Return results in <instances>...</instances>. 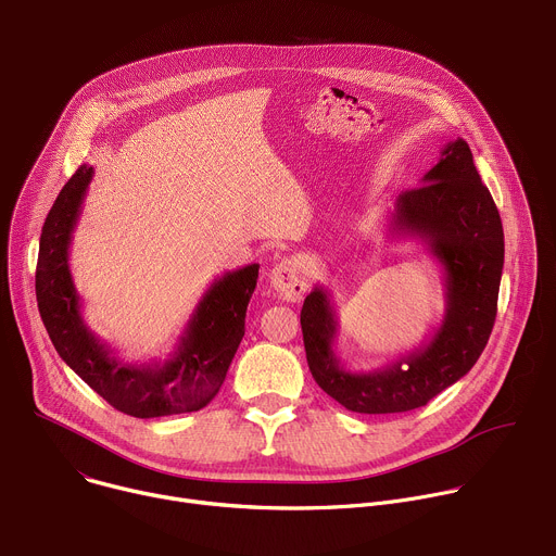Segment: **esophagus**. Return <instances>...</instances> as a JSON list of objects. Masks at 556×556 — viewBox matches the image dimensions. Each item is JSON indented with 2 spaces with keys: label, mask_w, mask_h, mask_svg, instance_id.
<instances>
[{
  "label": "esophagus",
  "mask_w": 556,
  "mask_h": 556,
  "mask_svg": "<svg viewBox=\"0 0 556 556\" xmlns=\"http://www.w3.org/2000/svg\"><path fill=\"white\" fill-rule=\"evenodd\" d=\"M270 286L288 301H299L307 292V270L301 260L283 257L270 270Z\"/></svg>",
  "instance_id": "34e87169"
}]
</instances>
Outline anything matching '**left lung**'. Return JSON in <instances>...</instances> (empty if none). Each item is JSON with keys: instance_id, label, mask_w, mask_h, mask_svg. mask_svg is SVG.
<instances>
[{"instance_id": "obj_1", "label": "left lung", "mask_w": 556, "mask_h": 556, "mask_svg": "<svg viewBox=\"0 0 556 556\" xmlns=\"http://www.w3.org/2000/svg\"><path fill=\"white\" fill-rule=\"evenodd\" d=\"M387 228L393 237L420 240L442 266L446 305L427 343L378 369L354 371L334 350L339 321L330 290L314 286L301 307L312 378L356 414L425 407L478 363L497 314L504 228L464 138L446 142L420 187L399 195Z\"/></svg>"}]
</instances>
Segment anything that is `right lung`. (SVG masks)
<instances>
[{"label": "right lung", "instance_id": "1", "mask_svg": "<svg viewBox=\"0 0 556 556\" xmlns=\"http://www.w3.org/2000/svg\"><path fill=\"white\" fill-rule=\"evenodd\" d=\"M94 167L81 165L56 195L39 240L35 275L41 321L59 356L114 409L134 418L200 412L222 387L244 337L247 307L260 264L228 270L198 301L165 361L127 363L84 321L81 296L70 273V244Z\"/></svg>", "mask_w": 556, "mask_h": 556}]
</instances>
